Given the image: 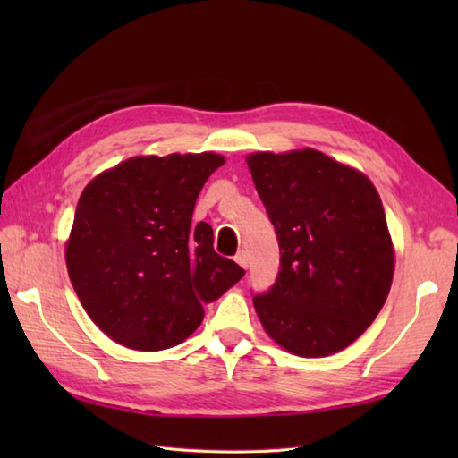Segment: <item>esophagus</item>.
Instances as JSON below:
<instances>
[{
	"instance_id": "esophagus-1",
	"label": "esophagus",
	"mask_w": 458,
	"mask_h": 458,
	"mask_svg": "<svg viewBox=\"0 0 458 458\" xmlns=\"http://www.w3.org/2000/svg\"><path fill=\"white\" fill-rule=\"evenodd\" d=\"M234 259H236V264H238L240 267L248 269V256H246V251H238Z\"/></svg>"
}]
</instances>
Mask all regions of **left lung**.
<instances>
[{
	"label": "left lung",
	"mask_w": 458,
	"mask_h": 458,
	"mask_svg": "<svg viewBox=\"0 0 458 458\" xmlns=\"http://www.w3.org/2000/svg\"><path fill=\"white\" fill-rule=\"evenodd\" d=\"M246 163L276 226V285L254 297L271 340L323 358L350 346L390 293L395 251L382 199L362 171L317 149L256 151Z\"/></svg>",
	"instance_id": "1"
}]
</instances>
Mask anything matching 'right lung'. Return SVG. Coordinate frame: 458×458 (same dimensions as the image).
Instances as JSON below:
<instances>
[{
  "label": "right lung",
  "mask_w": 458,
  "mask_h": 458,
  "mask_svg": "<svg viewBox=\"0 0 458 458\" xmlns=\"http://www.w3.org/2000/svg\"><path fill=\"white\" fill-rule=\"evenodd\" d=\"M218 153L138 155L86 184L64 259L86 313L125 348L155 352L181 344L212 303L246 271L212 248L207 222L192 226Z\"/></svg>",
  "instance_id": "1"
}]
</instances>
